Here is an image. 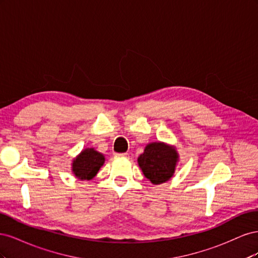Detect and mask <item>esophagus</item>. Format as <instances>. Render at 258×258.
<instances>
[{"instance_id": "esophagus-1", "label": "esophagus", "mask_w": 258, "mask_h": 258, "mask_svg": "<svg viewBox=\"0 0 258 258\" xmlns=\"http://www.w3.org/2000/svg\"><path fill=\"white\" fill-rule=\"evenodd\" d=\"M119 157H123V158H129V154L128 153H120V154H116Z\"/></svg>"}]
</instances>
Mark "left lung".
<instances>
[{"label": "left lung", "mask_w": 258, "mask_h": 258, "mask_svg": "<svg viewBox=\"0 0 258 258\" xmlns=\"http://www.w3.org/2000/svg\"><path fill=\"white\" fill-rule=\"evenodd\" d=\"M178 154L173 146L162 142L147 144L140 155L138 163L147 179L155 184H162L173 176Z\"/></svg>", "instance_id": "8db88e82"}]
</instances>
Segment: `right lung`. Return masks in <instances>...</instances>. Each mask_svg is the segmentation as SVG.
Returning <instances> with one entry per match:
<instances>
[{
    "label": "right lung",
    "instance_id": "add662e5",
    "mask_svg": "<svg viewBox=\"0 0 258 258\" xmlns=\"http://www.w3.org/2000/svg\"><path fill=\"white\" fill-rule=\"evenodd\" d=\"M105 161L104 156L93 148H85L72 162V172L80 179H91L96 176Z\"/></svg>",
    "mask_w": 258,
    "mask_h": 258
}]
</instances>
